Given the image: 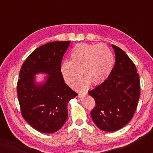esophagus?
Returning a JSON list of instances; mask_svg holds the SVG:
<instances>
[{
	"mask_svg": "<svg viewBox=\"0 0 153 153\" xmlns=\"http://www.w3.org/2000/svg\"><path fill=\"white\" fill-rule=\"evenodd\" d=\"M85 94H87V92H79L78 96L79 97H81L83 95H85Z\"/></svg>",
	"mask_w": 153,
	"mask_h": 153,
	"instance_id": "34e87169",
	"label": "esophagus"
}]
</instances>
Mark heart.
<instances>
[{"instance_id": "obj_1", "label": "heart", "mask_w": 153, "mask_h": 153, "mask_svg": "<svg viewBox=\"0 0 153 153\" xmlns=\"http://www.w3.org/2000/svg\"><path fill=\"white\" fill-rule=\"evenodd\" d=\"M113 65L114 56L106 45L81 43L73 48L70 61L62 62L60 70L65 81L72 88L76 86L82 74L84 78L79 88L84 89L91 82L97 85L106 80Z\"/></svg>"}]
</instances>
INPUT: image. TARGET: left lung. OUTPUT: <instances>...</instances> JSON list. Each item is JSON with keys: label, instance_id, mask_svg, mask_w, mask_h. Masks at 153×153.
<instances>
[{"label": "left lung", "instance_id": "obj_1", "mask_svg": "<svg viewBox=\"0 0 153 153\" xmlns=\"http://www.w3.org/2000/svg\"><path fill=\"white\" fill-rule=\"evenodd\" d=\"M116 62L109 76L88 92L95 101L91 114L102 130L114 131L133 118L140 97V79L134 62L124 51L112 45Z\"/></svg>", "mask_w": 153, "mask_h": 153}]
</instances>
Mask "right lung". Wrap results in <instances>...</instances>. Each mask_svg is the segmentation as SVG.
<instances>
[{"label":"right lung","mask_w":153,"mask_h":153,"mask_svg":"<svg viewBox=\"0 0 153 153\" xmlns=\"http://www.w3.org/2000/svg\"><path fill=\"white\" fill-rule=\"evenodd\" d=\"M70 41L52 42L37 48L23 63L17 82V95L23 118L42 133L57 131L65 123L68 104L77 96L64 82L60 68ZM49 75L44 84L35 83L34 75Z\"/></svg>","instance_id":"obj_1"}]
</instances>
